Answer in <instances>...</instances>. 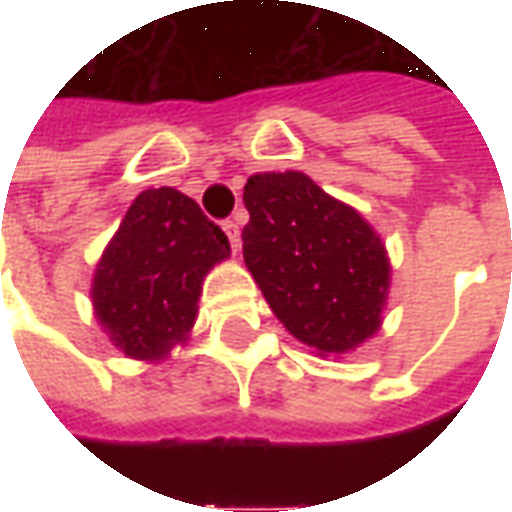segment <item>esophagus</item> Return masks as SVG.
I'll use <instances>...</instances> for the list:
<instances>
[{
	"label": "esophagus",
	"mask_w": 512,
	"mask_h": 512,
	"mask_svg": "<svg viewBox=\"0 0 512 512\" xmlns=\"http://www.w3.org/2000/svg\"><path fill=\"white\" fill-rule=\"evenodd\" d=\"M224 233H227V238H230V244H233V249H238V244H241V230H238V222H233V219H227V222L222 224Z\"/></svg>",
	"instance_id": "34e87169"
}]
</instances>
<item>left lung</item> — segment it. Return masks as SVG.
I'll list each match as a JSON object with an SVG mask.
<instances>
[{
  "instance_id": "obj_1",
  "label": "left lung",
  "mask_w": 512,
  "mask_h": 512,
  "mask_svg": "<svg viewBox=\"0 0 512 512\" xmlns=\"http://www.w3.org/2000/svg\"><path fill=\"white\" fill-rule=\"evenodd\" d=\"M246 268L296 340L345 354L381 326L389 260L373 227L301 172L244 186Z\"/></svg>"
}]
</instances>
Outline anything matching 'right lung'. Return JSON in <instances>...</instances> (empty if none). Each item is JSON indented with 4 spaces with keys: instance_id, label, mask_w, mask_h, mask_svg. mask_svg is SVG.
<instances>
[{
    "instance_id": "add662e5",
    "label": "right lung",
    "mask_w": 512,
    "mask_h": 512,
    "mask_svg": "<svg viewBox=\"0 0 512 512\" xmlns=\"http://www.w3.org/2000/svg\"><path fill=\"white\" fill-rule=\"evenodd\" d=\"M227 255V235L191 197L142 191L95 268V318L131 359H164L186 340L202 279Z\"/></svg>"
}]
</instances>
